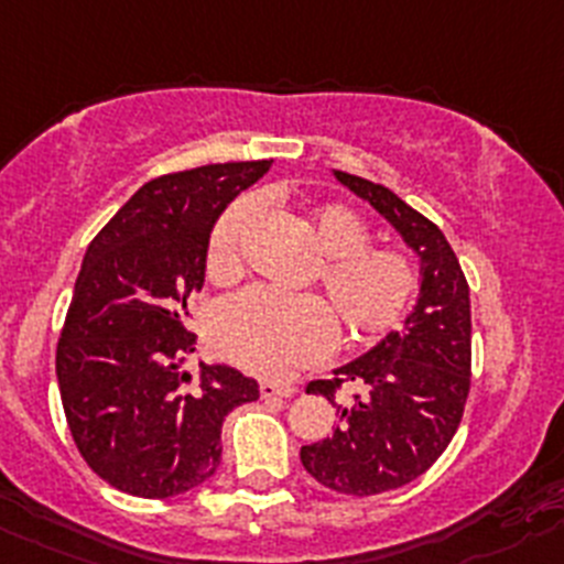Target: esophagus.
I'll return each mask as SVG.
<instances>
[{
  "mask_svg": "<svg viewBox=\"0 0 564 564\" xmlns=\"http://www.w3.org/2000/svg\"><path fill=\"white\" fill-rule=\"evenodd\" d=\"M258 389H261V398H292V394H297V387H292V383L264 381Z\"/></svg>",
  "mask_w": 564,
  "mask_h": 564,
  "instance_id": "esophagus-1",
  "label": "esophagus"
}]
</instances>
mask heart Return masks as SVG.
<instances>
[{"instance_id": "b5f03b06", "label": "heart", "mask_w": 564, "mask_h": 564, "mask_svg": "<svg viewBox=\"0 0 564 564\" xmlns=\"http://www.w3.org/2000/svg\"><path fill=\"white\" fill-rule=\"evenodd\" d=\"M258 217V199L245 197L225 210L208 241V278L228 283L241 272V239ZM306 230L319 252L317 278L323 306L312 297H281L247 289L225 300L210 319V339L225 359L256 376H286L292 367L319 359L330 323L350 345L387 334L412 306L417 270L406 252L370 247L365 219L339 203L314 205Z\"/></svg>"}]
</instances>
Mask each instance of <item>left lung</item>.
I'll list each match as a JSON object with an SVG mask.
<instances>
[{"instance_id": "8db88e82", "label": "left lung", "mask_w": 564, "mask_h": 564, "mask_svg": "<svg viewBox=\"0 0 564 564\" xmlns=\"http://www.w3.org/2000/svg\"><path fill=\"white\" fill-rule=\"evenodd\" d=\"M347 192L372 205L417 258V303L398 330L359 359L336 367L308 394L334 403V434L300 448V462L323 487L345 496H378L423 476L454 440L470 389V289L459 258L434 223L387 186L330 172ZM356 382L354 402L335 389Z\"/></svg>"}]
</instances>
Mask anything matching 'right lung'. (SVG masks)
I'll use <instances>...</instances> for the list:
<instances>
[{
	"label": "right lung",
	"mask_w": 564,
	"mask_h": 564,
	"mask_svg": "<svg viewBox=\"0 0 564 564\" xmlns=\"http://www.w3.org/2000/svg\"><path fill=\"white\" fill-rule=\"evenodd\" d=\"M272 161L210 163L144 183L83 256L57 341V387L77 451L135 498L199 487L223 459V423L258 401L228 365L183 370L197 336L188 297L203 289L210 230Z\"/></svg>",
	"instance_id": "obj_1"
}]
</instances>
